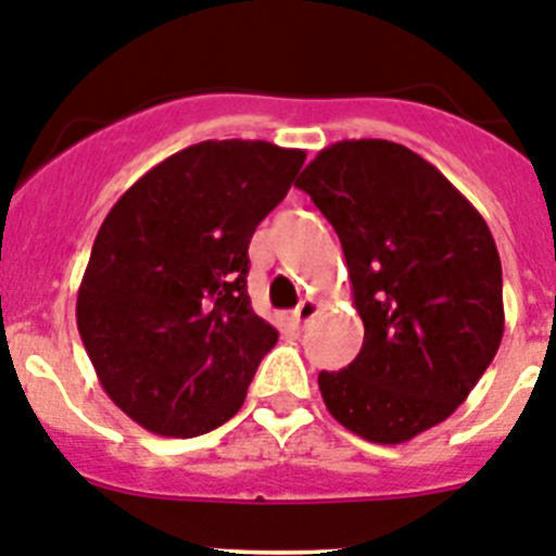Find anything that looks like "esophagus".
<instances>
[{
    "mask_svg": "<svg viewBox=\"0 0 556 556\" xmlns=\"http://www.w3.org/2000/svg\"><path fill=\"white\" fill-rule=\"evenodd\" d=\"M317 312H319V303H317V300H314V298H305V300H300V305L292 312V319H294V323H298V325H305V323H308V319L317 317Z\"/></svg>",
    "mask_w": 556,
    "mask_h": 556,
    "instance_id": "obj_1",
    "label": "esophagus"
}]
</instances>
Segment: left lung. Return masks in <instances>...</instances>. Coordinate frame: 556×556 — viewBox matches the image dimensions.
<instances>
[{"label": "left lung", "instance_id": "1", "mask_svg": "<svg viewBox=\"0 0 556 556\" xmlns=\"http://www.w3.org/2000/svg\"><path fill=\"white\" fill-rule=\"evenodd\" d=\"M339 233L358 358L319 371L325 407L371 444L441 425L491 366L504 333L491 228L444 173L391 140H341L294 181Z\"/></svg>", "mask_w": 556, "mask_h": 556}]
</instances>
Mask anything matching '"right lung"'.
I'll list each match as a JSON object with an SVG mask.
<instances>
[{
    "label": "right lung",
    "mask_w": 556,
    "mask_h": 556,
    "mask_svg": "<svg viewBox=\"0 0 556 556\" xmlns=\"http://www.w3.org/2000/svg\"><path fill=\"white\" fill-rule=\"evenodd\" d=\"M305 151L203 140L140 176L96 233L76 328L115 405L167 438L242 407L278 330L248 298V244Z\"/></svg>",
    "instance_id": "1"
}]
</instances>
